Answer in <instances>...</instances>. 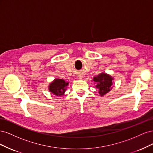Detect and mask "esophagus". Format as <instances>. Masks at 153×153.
Instances as JSON below:
<instances>
[{
  "label": "esophagus",
  "instance_id": "obj_1",
  "mask_svg": "<svg viewBox=\"0 0 153 153\" xmlns=\"http://www.w3.org/2000/svg\"><path fill=\"white\" fill-rule=\"evenodd\" d=\"M79 78H82V76H80Z\"/></svg>",
  "mask_w": 153,
  "mask_h": 153
}]
</instances>
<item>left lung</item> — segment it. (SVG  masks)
<instances>
[{
    "instance_id": "obj_1",
    "label": "left lung",
    "mask_w": 153,
    "mask_h": 153,
    "mask_svg": "<svg viewBox=\"0 0 153 153\" xmlns=\"http://www.w3.org/2000/svg\"><path fill=\"white\" fill-rule=\"evenodd\" d=\"M112 76L104 73L94 77L93 80L96 82V87L99 89V93L101 96H103L110 91L111 85H112Z\"/></svg>"
}]
</instances>
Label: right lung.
<instances>
[{
	"label": "right lung",
	"mask_w": 153,
	"mask_h": 153,
	"mask_svg": "<svg viewBox=\"0 0 153 153\" xmlns=\"http://www.w3.org/2000/svg\"><path fill=\"white\" fill-rule=\"evenodd\" d=\"M68 82H66L62 79H55L50 84L49 90L55 96H61L66 91Z\"/></svg>",
	"instance_id": "right-lung-1"
}]
</instances>
